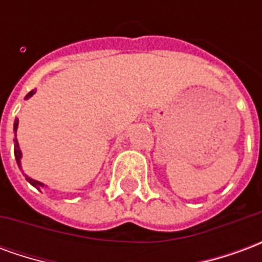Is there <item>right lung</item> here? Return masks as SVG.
I'll list each match as a JSON object with an SVG mask.
<instances>
[{"mask_svg": "<svg viewBox=\"0 0 262 262\" xmlns=\"http://www.w3.org/2000/svg\"><path fill=\"white\" fill-rule=\"evenodd\" d=\"M35 94V91H31L28 95H26V99L28 98H31L32 95ZM18 122L19 120L18 119H15L14 122V132H15V139H14V150H15V160H16V163H18V165L20 167V159H22V153H20V148H19V144H18V140H16V129H18ZM25 178H26V181L29 182L31 185H33V187L36 188V189H39L40 191V188L45 187V184H42V182H39L36 181V180H32V178H29V177L26 176L25 174Z\"/></svg>", "mask_w": 262, "mask_h": 262, "instance_id": "right-lung-1", "label": "right lung"}]
</instances>
